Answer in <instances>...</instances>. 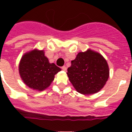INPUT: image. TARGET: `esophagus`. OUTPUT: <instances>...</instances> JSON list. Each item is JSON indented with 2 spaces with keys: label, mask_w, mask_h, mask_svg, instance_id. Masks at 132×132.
<instances>
[{
  "label": "esophagus",
  "mask_w": 132,
  "mask_h": 132,
  "mask_svg": "<svg viewBox=\"0 0 132 132\" xmlns=\"http://www.w3.org/2000/svg\"><path fill=\"white\" fill-rule=\"evenodd\" d=\"M61 69H62V70H63L64 71H67V67H65V66H63Z\"/></svg>",
  "instance_id": "34e87169"
}]
</instances>
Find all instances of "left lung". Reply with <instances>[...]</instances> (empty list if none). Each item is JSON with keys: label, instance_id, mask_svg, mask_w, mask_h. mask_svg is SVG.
Returning a JSON list of instances; mask_svg holds the SVG:
<instances>
[{"label": "left lung", "instance_id": "left-lung-1", "mask_svg": "<svg viewBox=\"0 0 132 132\" xmlns=\"http://www.w3.org/2000/svg\"><path fill=\"white\" fill-rule=\"evenodd\" d=\"M109 67L101 53L93 50L79 52L71 61L67 75L78 93L87 95L99 92L109 78Z\"/></svg>", "mask_w": 132, "mask_h": 132}]
</instances>
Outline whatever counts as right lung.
<instances>
[{
    "mask_svg": "<svg viewBox=\"0 0 132 132\" xmlns=\"http://www.w3.org/2000/svg\"><path fill=\"white\" fill-rule=\"evenodd\" d=\"M19 74L26 86L42 91L49 87L61 69L50 63L44 50L37 49L24 53L19 63Z\"/></svg>",
    "mask_w": 132,
    "mask_h": 132,
    "instance_id": "obj_1",
    "label": "right lung"
}]
</instances>
